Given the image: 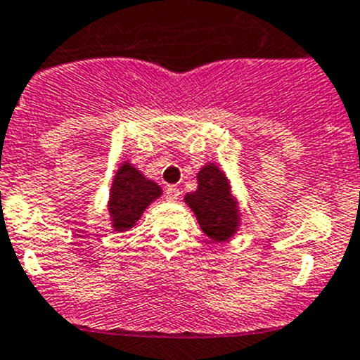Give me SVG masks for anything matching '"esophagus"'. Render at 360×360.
I'll return each instance as SVG.
<instances>
[{
    "label": "esophagus",
    "instance_id": "esophagus-1",
    "mask_svg": "<svg viewBox=\"0 0 360 360\" xmlns=\"http://www.w3.org/2000/svg\"><path fill=\"white\" fill-rule=\"evenodd\" d=\"M179 195H181L179 188L174 186V184L167 186V190H165V197H167V200H172V202H174V200L179 199Z\"/></svg>",
    "mask_w": 360,
    "mask_h": 360
}]
</instances>
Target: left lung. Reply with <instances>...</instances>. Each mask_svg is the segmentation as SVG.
Here are the masks:
<instances>
[{"mask_svg":"<svg viewBox=\"0 0 360 360\" xmlns=\"http://www.w3.org/2000/svg\"><path fill=\"white\" fill-rule=\"evenodd\" d=\"M200 229L217 243L229 241L240 227V207L226 172L214 163L204 165L197 174V190L184 195Z\"/></svg>","mask_w":360,"mask_h":360,"instance_id":"obj_1","label":"left lung"}]
</instances>
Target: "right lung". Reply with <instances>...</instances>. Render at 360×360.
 <instances>
[{
    "label": "right lung",
    "mask_w": 360,
    "mask_h": 360,
    "mask_svg": "<svg viewBox=\"0 0 360 360\" xmlns=\"http://www.w3.org/2000/svg\"><path fill=\"white\" fill-rule=\"evenodd\" d=\"M163 190L158 183L147 179L136 167L124 161L115 172L110 188L108 213L112 229L126 233L142 218L150 202L161 197Z\"/></svg>",
    "instance_id": "right-lung-1"
}]
</instances>
